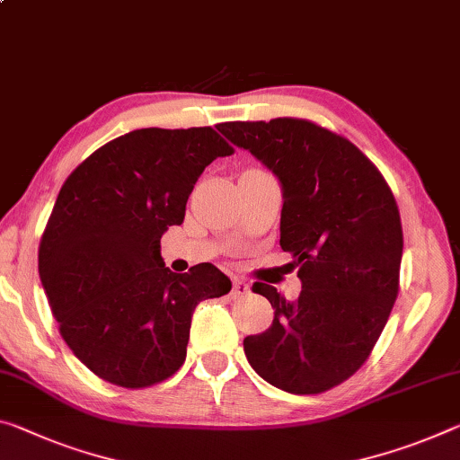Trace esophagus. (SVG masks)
Returning <instances> with one entry per match:
<instances>
[{"label": "esophagus", "mask_w": 460, "mask_h": 460, "mask_svg": "<svg viewBox=\"0 0 460 460\" xmlns=\"http://www.w3.org/2000/svg\"><path fill=\"white\" fill-rule=\"evenodd\" d=\"M247 293H250V284H247V282L242 280V279L233 280V288H231V295H233V296H243V295H247Z\"/></svg>", "instance_id": "1"}]
</instances>
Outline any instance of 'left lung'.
Returning <instances> with one entry per match:
<instances>
[{
  "mask_svg": "<svg viewBox=\"0 0 460 460\" xmlns=\"http://www.w3.org/2000/svg\"><path fill=\"white\" fill-rule=\"evenodd\" d=\"M217 128L279 176L280 247L296 260L303 282L295 303L253 282L274 322L243 340L247 360L293 395L330 391L367 362L395 305L403 253L395 196L352 141L311 120Z\"/></svg>",
  "mask_w": 460,
  "mask_h": 460,
  "instance_id": "1",
  "label": "left lung"
}]
</instances>
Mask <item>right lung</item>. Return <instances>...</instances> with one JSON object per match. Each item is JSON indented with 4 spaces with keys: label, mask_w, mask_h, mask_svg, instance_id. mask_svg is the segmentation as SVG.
<instances>
[{
    "label": "right lung",
    "mask_w": 460,
    "mask_h": 460,
    "mask_svg": "<svg viewBox=\"0 0 460 460\" xmlns=\"http://www.w3.org/2000/svg\"><path fill=\"white\" fill-rule=\"evenodd\" d=\"M233 147L210 127L138 128L84 159L57 196L39 274L59 333L93 375L125 389L186 360L196 305L227 295L213 264L173 274L162 235L181 225L204 167Z\"/></svg>",
    "instance_id": "add662e5"
}]
</instances>
